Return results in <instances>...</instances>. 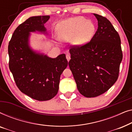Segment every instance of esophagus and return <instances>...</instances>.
Listing matches in <instances>:
<instances>
[{
    "instance_id": "esophagus-1",
    "label": "esophagus",
    "mask_w": 132,
    "mask_h": 132,
    "mask_svg": "<svg viewBox=\"0 0 132 132\" xmlns=\"http://www.w3.org/2000/svg\"><path fill=\"white\" fill-rule=\"evenodd\" d=\"M66 58H67V61H68V62H69V61L70 60V55H68V54H67V55H66Z\"/></svg>"
}]
</instances>
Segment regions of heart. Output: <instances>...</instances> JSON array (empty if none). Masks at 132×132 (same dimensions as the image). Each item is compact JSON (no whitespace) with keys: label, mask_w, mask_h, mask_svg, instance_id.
Here are the masks:
<instances>
[{"label":"heart","mask_w":132,"mask_h":132,"mask_svg":"<svg viewBox=\"0 0 132 132\" xmlns=\"http://www.w3.org/2000/svg\"><path fill=\"white\" fill-rule=\"evenodd\" d=\"M59 38L63 41L73 40L75 46H82L93 37L95 26L91 20L84 17L71 18L59 23L56 27Z\"/></svg>","instance_id":"obj_1"}]
</instances>
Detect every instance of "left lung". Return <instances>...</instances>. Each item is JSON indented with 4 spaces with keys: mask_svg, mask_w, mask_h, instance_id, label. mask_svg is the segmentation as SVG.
Segmentation results:
<instances>
[{
    "mask_svg": "<svg viewBox=\"0 0 132 132\" xmlns=\"http://www.w3.org/2000/svg\"><path fill=\"white\" fill-rule=\"evenodd\" d=\"M94 15L97 30L89 43L70 48L68 62L79 93L89 98L104 93L116 82L122 59L118 32L106 17Z\"/></svg>",
    "mask_w": 132,
    "mask_h": 132,
    "instance_id": "8db88e82",
    "label": "left lung"
}]
</instances>
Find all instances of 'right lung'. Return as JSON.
I'll return each mask as SVG.
<instances>
[{
  "instance_id": "obj_1",
  "label": "right lung",
  "mask_w": 132,
  "mask_h": 132,
  "mask_svg": "<svg viewBox=\"0 0 132 132\" xmlns=\"http://www.w3.org/2000/svg\"><path fill=\"white\" fill-rule=\"evenodd\" d=\"M49 19V15L29 18L14 30L8 45L9 68L16 85L38 101L49 100L57 94L60 76L68 65L65 54L52 58L30 47V32L46 34L44 24Z\"/></svg>"
}]
</instances>
